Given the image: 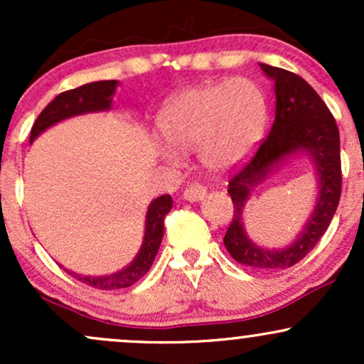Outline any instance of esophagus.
<instances>
[{
	"instance_id": "esophagus-1",
	"label": "esophagus",
	"mask_w": 364,
	"mask_h": 364,
	"mask_svg": "<svg viewBox=\"0 0 364 364\" xmlns=\"http://www.w3.org/2000/svg\"><path fill=\"white\" fill-rule=\"evenodd\" d=\"M205 195H207V188L198 185V183H190V185L185 188V191H183L185 200H190V202H198V200H202Z\"/></svg>"
}]
</instances>
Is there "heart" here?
<instances>
[{"label": "heart", "mask_w": 364, "mask_h": 364, "mask_svg": "<svg viewBox=\"0 0 364 364\" xmlns=\"http://www.w3.org/2000/svg\"><path fill=\"white\" fill-rule=\"evenodd\" d=\"M265 123V99L248 78L205 83L179 92L161 114L162 133L178 150H198L207 169L224 171L250 156ZM159 150L169 161L178 152Z\"/></svg>", "instance_id": "b5f03b06"}]
</instances>
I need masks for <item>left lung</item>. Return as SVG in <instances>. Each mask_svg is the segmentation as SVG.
I'll use <instances>...</instances> for the list:
<instances>
[{
  "label": "left lung",
  "instance_id": "8db88e82",
  "mask_svg": "<svg viewBox=\"0 0 364 364\" xmlns=\"http://www.w3.org/2000/svg\"><path fill=\"white\" fill-rule=\"evenodd\" d=\"M262 70L275 82V119L270 133L253 156L232 168L228 193L235 215L224 236V245L236 262L262 270H279L303 260L318 245L336 214L342 191L341 140L336 118L315 89L299 75L262 63ZM296 149H306L316 161L321 178V196L307 228L286 250H263L245 237L240 214L249 188L274 164Z\"/></svg>",
  "mask_w": 364,
  "mask_h": 364
}]
</instances>
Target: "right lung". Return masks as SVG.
<instances>
[{
	"label": "right lung",
	"instance_id": "obj_1",
	"mask_svg": "<svg viewBox=\"0 0 364 364\" xmlns=\"http://www.w3.org/2000/svg\"><path fill=\"white\" fill-rule=\"evenodd\" d=\"M116 85H118L116 80H102L85 83V85L77 87V89L61 92L37 116L34 127L31 129V141L39 133H43L46 128L53 127L54 123L70 118V116L83 114V112L90 111L109 109L111 97L114 94ZM171 207H173V200H171L169 195L159 196V198L150 203L147 220H145L144 245H141L140 252L132 265H128L124 270H121L118 274L106 275V277H82V275L73 272L68 274H72L73 277H77L83 284H89L90 287L102 291H112L133 286L152 267L154 258H156L159 252V246H161L162 235H164V217L169 214Z\"/></svg>",
	"mask_w": 364,
	"mask_h": 364
}]
</instances>
